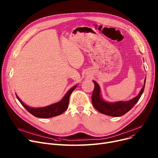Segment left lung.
Returning a JSON list of instances; mask_svg holds the SVG:
<instances>
[{
	"instance_id": "left-lung-1",
	"label": "left lung",
	"mask_w": 158,
	"mask_h": 158,
	"mask_svg": "<svg viewBox=\"0 0 158 158\" xmlns=\"http://www.w3.org/2000/svg\"><path fill=\"white\" fill-rule=\"evenodd\" d=\"M145 78H146V77H145ZM93 81L94 83L95 86L92 95V102L94 108L102 114L111 116L118 117L121 116L126 114L138 102L145 88V79L144 81L143 86L139 94L137 97H135V98L127 102L121 101L114 103L107 102L102 100L101 98L100 87L98 83H97V82H95V81Z\"/></svg>"
}]
</instances>
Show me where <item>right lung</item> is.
<instances>
[{
	"label": "right lung",
	"mask_w": 158,
	"mask_h": 158,
	"mask_svg": "<svg viewBox=\"0 0 158 158\" xmlns=\"http://www.w3.org/2000/svg\"><path fill=\"white\" fill-rule=\"evenodd\" d=\"M76 87L77 85L69 89L68 92L66 93V94L64 95L63 99L60 102H58L56 104L50 105L48 106L40 108H32L28 107L23 102H22V101L19 99L17 95L16 97L20 103L22 104V106L32 115L40 118H48L61 114L67 110V108L68 107L70 95L73 92V91L76 89Z\"/></svg>",
	"instance_id": "obj_1"
}]
</instances>
